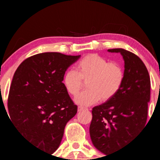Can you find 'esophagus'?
Here are the masks:
<instances>
[{
    "label": "esophagus",
    "mask_w": 160,
    "mask_h": 160,
    "mask_svg": "<svg viewBox=\"0 0 160 160\" xmlns=\"http://www.w3.org/2000/svg\"><path fill=\"white\" fill-rule=\"evenodd\" d=\"M83 110H88V109H86L85 108H83V107H81V106H79L78 108H77V111H78V112H80V111H82Z\"/></svg>",
    "instance_id": "esophagus-1"
}]
</instances>
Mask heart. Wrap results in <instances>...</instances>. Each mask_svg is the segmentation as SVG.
<instances>
[{
	"mask_svg": "<svg viewBox=\"0 0 160 160\" xmlns=\"http://www.w3.org/2000/svg\"><path fill=\"white\" fill-rule=\"evenodd\" d=\"M77 71L70 70L65 72L62 83L69 94L77 96L88 81V90L75 98L77 104L90 106L101 100L112 99L122 88L125 72L119 63L108 62L98 54H89L77 63Z\"/></svg>",
	"mask_w": 160,
	"mask_h": 160,
	"instance_id": "obj_1",
	"label": "heart"
}]
</instances>
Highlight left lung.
Masks as SVG:
<instances>
[{
    "label": "left lung",
    "mask_w": 160,
    "mask_h": 160,
    "mask_svg": "<svg viewBox=\"0 0 160 160\" xmlns=\"http://www.w3.org/2000/svg\"><path fill=\"white\" fill-rule=\"evenodd\" d=\"M125 80L118 93L110 101L92 109L90 135L92 143L104 154L120 149L146 126L150 101V77L138 56L124 49Z\"/></svg>",
    "instance_id": "1"
}]
</instances>
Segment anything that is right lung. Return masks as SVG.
I'll return each instance as SVG.
<instances>
[{
  "label": "right lung",
  "mask_w": 160,
  "mask_h": 160,
  "mask_svg": "<svg viewBox=\"0 0 160 160\" xmlns=\"http://www.w3.org/2000/svg\"><path fill=\"white\" fill-rule=\"evenodd\" d=\"M80 57L60 52L34 55L19 65L13 77L8 99L11 122L31 144L51 154L77 112L62 78Z\"/></svg>",
  "instance_id": "obj_1"
}]
</instances>
